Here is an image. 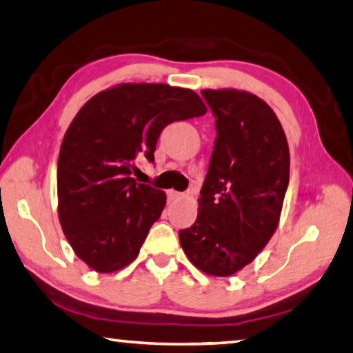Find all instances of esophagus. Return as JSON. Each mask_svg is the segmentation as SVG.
I'll return each mask as SVG.
<instances>
[{
  "instance_id": "1",
  "label": "esophagus",
  "mask_w": 353,
  "mask_h": 353,
  "mask_svg": "<svg viewBox=\"0 0 353 353\" xmlns=\"http://www.w3.org/2000/svg\"><path fill=\"white\" fill-rule=\"evenodd\" d=\"M181 194L178 191H173V189H170V191H167V199H169V202H173V200L180 199Z\"/></svg>"
}]
</instances>
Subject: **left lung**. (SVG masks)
Listing matches in <instances>:
<instances>
[{
  "mask_svg": "<svg viewBox=\"0 0 353 353\" xmlns=\"http://www.w3.org/2000/svg\"><path fill=\"white\" fill-rule=\"evenodd\" d=\"M216 139L194 224L178 233L189 260L232 276L256 259L278 227L289 186L283 126L267 102L236 90H203Z\"/></svg>",
  "mask_w": 353,
  "mask_h": 353,
  "instance_id": "left-lung-1",
  "label": "left lung"
}]
</instances>
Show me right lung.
I'll list each match as a JSON object with an SVG mask.
<instances>
[{"instance_id": "right-lung-1", "label": "right lung", "mask_w": 353, "mask_h": 353, "mask_svg": "<svg viewBox=\"0 0 353 353\" xmlns=\"http://www.w3.org/2000/svg\"><path fill=\"white\" fill-rule=\"evenodd\" d=\"M205 113L192 90L164 83L118 85L80 108L59 150L58 214L69 245L90 268L112 273L139 256L165 192L135 181V164H153L165 126Z\"/></svg>"}]
</instances>
